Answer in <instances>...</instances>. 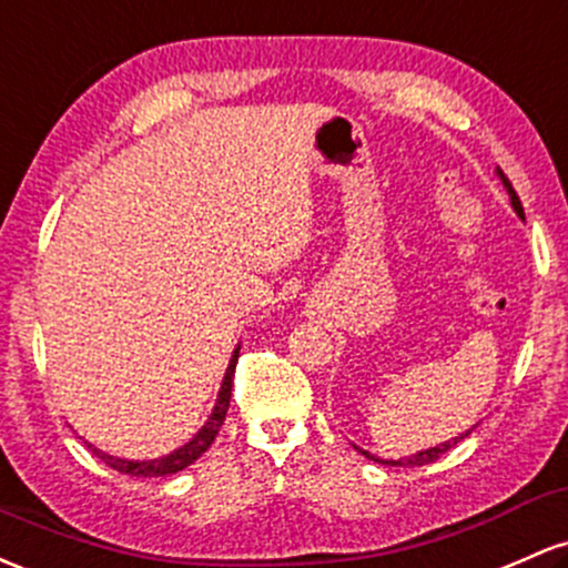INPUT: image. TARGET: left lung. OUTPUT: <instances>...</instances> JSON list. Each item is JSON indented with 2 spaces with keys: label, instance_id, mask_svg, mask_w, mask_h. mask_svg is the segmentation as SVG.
Segmentation results:
<instances>
[{
  "label": "left lung",
  "instance_id": "left-lung-1",
  "mask_svg": "<svg viewBox=\"0 0 568 568\" xmlns=\"http://www.w3.org/2000/svg\"><path fill=\"white\" fill-rule=\"evenodd\" d=\"M496 174H498V180H501L504 189H507V193H509V202H513V210H515L517 215L523 217V221H526V215H523V204H520V199H517V193H515V189H513V183H509V180H507V174H504L501 170H496ZM471 428H475V426H471ZM471 428H469V432H466V434H458V436H453V439L442 442V445L428 447V450H420V453H415V456H409V458H398V460H383V458H375V456H372V453L361 450V447H355V450H358L361 456H366L369 460H377V464H383V466H426V464H434L436 458L445 456V453L450 450V447H456L460 439H466V436L471 434Z\"/></svg>",
  "mask_w": 568,
  "mask_h": 568
}]
</instances>
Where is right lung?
I'll use <instances>...</instances> for the list:
<instances>
[{"label":"right lung","instance_id":"1","mask_svg":"<svg viewBox=\"0 0 568 568\" xmlns=\"http://www.w3.org/2000/svg\"><path fill=\"white\" fill-rule=\"evenodd\" d=\"M236 358H240V347L232 353V361H229L226 366V375H223V383H221V390H217V398H215V407L213 413L207 415V420H204V426L199 428L196 434L191 436L189 442H185L183 447H178V450H172L170 456H161V458H151V460H132V458H118V456H110V453H102L99 447H91V453L97 458H102L104 464L110 466V469L121 471V475H132V477H166V475H178V471H183L185 466H191L193 460L202 456L204 450H207L210 445L215 442L217 432H221L223 420H226V413H229V402H232V383H234V369H236Z\"/></svg>","mask_w":568,"mask_h":568}]
</instances>
